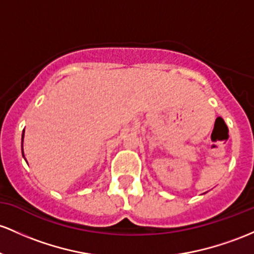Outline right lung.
Wrapping results in <instances>:
<instances>
[{
	"mask_svg": "<svg viewBox=\"0 0 254 254\" xmlns=\"http://www.w3.org/2000/svg\"><path fill=\"white\" fill-rule=\"evenodd\" d=\"M24 133H25V130L23 131V135H21V153H23V157L25 159V155H24V149H23V142H24ZM26 160V159H25Z\"/></svg>",
	"mask_w": 254,
	"mask_h": 254,
	"instance_id": "add662e5",
	"label": "right lung"
}]
</instances>
